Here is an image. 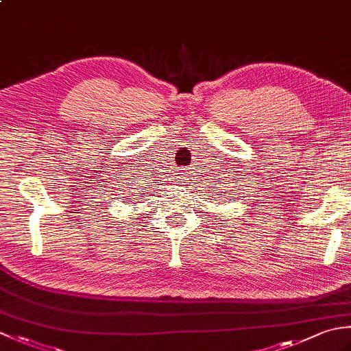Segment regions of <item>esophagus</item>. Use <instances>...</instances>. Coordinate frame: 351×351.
Returning a JSON list of instances; mask_svg holds the SVG:
<instances>
[{
  "mask_svg": "<svg viewBox=\"0 0 351 351\" xmlns=\"http://www.w3.org/2000/svg\"><path fill=\"white\" fill-rule=\"evenodd\" d=\"M180 175H182V173H180ZM181 180H182V178H181ZM184 182H185V181H184Z\"/></svg>",
  "mask_w": 351,
  "mask_h": 351,
  "instance_id": "1",
  "label": "esophagus"
}]
</instances>
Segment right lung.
Returning a JSON list of instances; mask_svg holds the SVG:
<instances>
[{"mask_svg":"<svg viewBox=\"0 0 351 351\" xmlns=\"http://www.w3.org/2000/svg\"><path fill=\"white\" fill-rule=\"evenodd\" d=\"M121 195H123V193H121ZM128 197H130L128 195L123 196V202H125V204H128Z\"/></svg>","mask_w":351,"mask_h":351,"instance_id":"right-lung-1","label":"right lung"}]
</instances>
